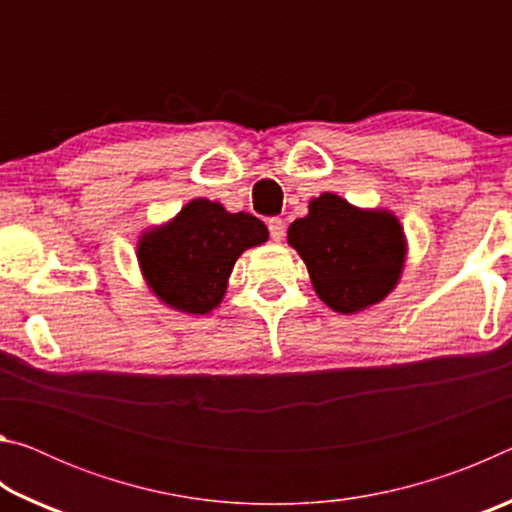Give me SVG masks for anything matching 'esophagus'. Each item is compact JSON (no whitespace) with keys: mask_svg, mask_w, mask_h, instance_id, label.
<instances>
[{"mask_svg":"<svg viewBox=\"0 0 512 512\" xmlns=\"http://www.w3.org/2000/svg\"><path fill=\"white\" fill-rule=\"evenodd\" d=\"M284 230H287V225H284L282 219H271V221H268V232H271V239L273 241H282L284 239Z\"/></svg>","mask_w":512,"mask_h":512,"instance_id":"34e87169","label":"esophagus"}]
</instances>
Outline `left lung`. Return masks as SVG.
<instances>
[{
    "instance_id": "left-lung-1",
    "label": "left lung",
    "mask_w": 512,
    "mask_h": 512,
    "mask_svg": "<svg viewBox=\"0 0 512 512\" xmlns=\"http://www.w3.org/2000/svg\"><path fill=\"white\" fill-rule=\"evenodd\" d=\"M287 241L307 264L316 296L339 314L377 305L402 277L406 237L388 210H361L325 192L289 225Z\"/></svg>"
}]
</instances>
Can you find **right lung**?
<instances>
[{"mask_svg": "<svg viewBox=\"0 0 512 512\" xmlns=\"http://www.w3.org/2000/svg\"><path fill=\"white\" fill-rule=\"evenodd\" d=\"M266 239L268 230L257 216L194 198L171 221L144 232L137 262L162 305L205 316L221 305L239 255Z\"/></svg>", "mask_w": 512, "mask_h": 512, "instance_id": "add662e5", "label": "right lung"}]
</instances>
